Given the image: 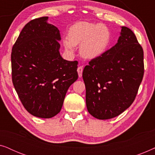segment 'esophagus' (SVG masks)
<instances>
[{"mask_svg": "<svg viewBox=\"0 0 155 155\" xmlns=\"http://www.w3.org/2000/svg\"><path fill=\"white\" fill-rule=\"evenodd\" d=\"M82 71H83V68H82V66H79L78 68V76H79V78L82 77Z\"/></svg>", "mask_w": 155, "mask_h": 155, "instance_id": "esophagus-1", "label": "esophagus"}]
</instances>
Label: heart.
Here are the masks:
<instances>
[{
    "label": "heart",
    "instance_id": "heart-1",
    "mask_svg": "<svg viewBox=\"0 0 155 155\" xmlns=\"http://www.w3.org/2000/svg\"><path fill=\"white\" fill-rule=\"evenodd\" d=\"M111 39V32L106 25L82 21L70 27L68 37L64 38L63 45L68 52L73 53L75 46L80 44V54L92 59L105 53Z\"/></svg>",
    "mask_w": 155,
    "mask_h": 155
}]
</instances>
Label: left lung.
I'll return each instance as SVG.
<instances>
[{
	"instance_id": "left-lung-1",
	"label": "left lung",
	"mask_w": 155,
	"mask_h": 155,
	"mask_svg": "<svg viewBox=\"0 0 155 155\" xmlns=\"http://www.w3.org/2000/svg\"><path fill=\"white\" fill-rule=\"evenodd\" d=\"M143 49L135 34L121 27L117 44L89 61L82 73L86 105L101 120L120 115L134 101L144 75Z\"/></svg>"
}]
</instances>
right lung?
Listing matches in <instances>:
<instances>
[{"instance_id":"obj_1","label":"right lung","mask_w":155,"mask_h":155,"mask_svg":"<svg viewBox=\"0 0 155 155\" xmlns=\"http://www.w3.org/2000/svg\"><path fill=\"white\" fill-rule=\"evenodd\" d=\"M48 17L25 25L11 53L12 80L25 109L39 118L60 112L69 87L78 78L77 61L64 60L59 53L61 35Z\"/></svg>"}]
</instances>
